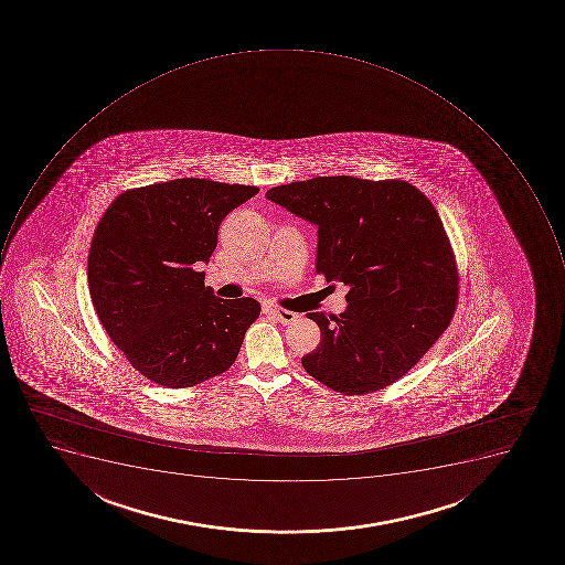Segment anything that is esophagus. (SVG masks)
<instances>
[{
	"label": "esophagus",
	"instance_id": "34e87169",
	"mask_svg": "<svg viewBox=\"0 0 565 565\" xmlns=\"http://www.w3.org/2000/svg\"><path fill=\"white\" fill-rule=\"evenodd\" d=\"M263 311H265V315H270L271 318H276V320L282 324H291L298 318L294 311H286V309H280V307L267 306Z\"/></svg>",
	"mask_w": 565,
	"mask_h": 565
}]
</instances>
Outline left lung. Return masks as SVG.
Returning a JSON list of instances; mask_svg holds the SVG:
<instances>
[{"instance_id": "left-lung-1", "label": "left lung", "mask_w": 565, "mask_h": 565, "mask_svg": "<svg viewBox=\"0 0 565 565\" xmlns=\"http://www.w3.org/2000/svg\"><path fill=\"white\" fill-rule=\"evenodd\" d=\"M318 226L316 271L348 286L341 315L309 312L321 341L302 356L312 379L347 396L405 376L452 320L458 268L431 201L403 180L318 177L267 191Z\"/></svg>"}]
</instances>
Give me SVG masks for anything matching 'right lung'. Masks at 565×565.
<instances>
[{
	"instance_id": "obj_1",
	"label": "right lung",
	"mask_w": 565,
	"mask_h": 565,
	"mask_svg": "<svg viewBox=\"0 0 565 565\" xmlns=\"http://www.w3.org/2000/svg\"><path fill=\"white\" fill-rule=\"evenodd\" d=\"M258 186L177 178L113 201L88 254L98 320L132 367L162 387H194L232 367L262 311L205 286L218 226Z\"/></svg>"
}]
</instances>
